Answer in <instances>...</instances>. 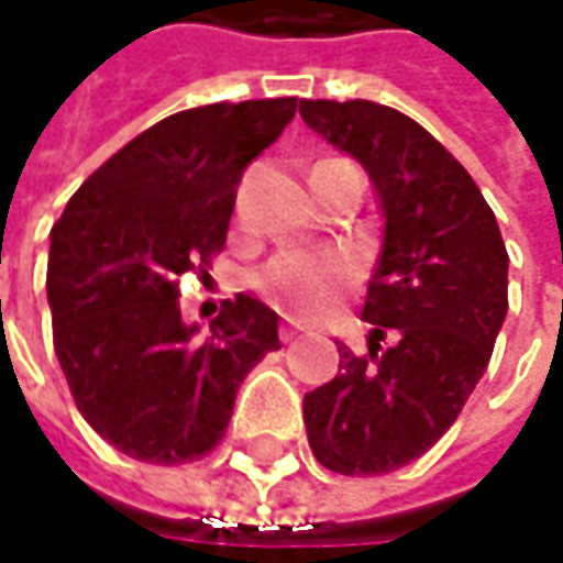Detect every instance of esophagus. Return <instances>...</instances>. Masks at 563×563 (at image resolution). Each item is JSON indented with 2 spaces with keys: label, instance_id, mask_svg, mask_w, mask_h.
Returning a JSON list of instances; mask_svg holds the SVG:
<instances>
[{
  "label": "esophagus",
  "instance_id": "34e87169",
  "mask_svg": "<svg viewBox=\"0 0 563 563\" xmlns=\"http://www.w3.org/2000/svg\"><path fill=\"white\" fill-rule=\"evenodd\" d=\"M303 332V325L300 322H294V319H288V322H282V329H278V338L282 341H294V338Z\"/></svg>",
  "mask_w": 563,
  "mask_h": 563
}]
</instances>
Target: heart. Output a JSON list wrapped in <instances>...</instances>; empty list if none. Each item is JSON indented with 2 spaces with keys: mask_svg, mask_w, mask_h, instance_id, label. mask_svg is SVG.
<instances>
[{
  "mask_svg": "<svg viewBox=\"0 0 563 563\" xmlns=\"http://www.w3.org/2000/svg\"><path fill=\"white\" fill-rule=\"evenodd\" d=\"M322 163H341V159H322ZM357 278L360 260L354 250H291V253H278L266 269L256 272L253 285L288 313L325 316L341 294L357 285Z\"/></svg>",
  "mask_w": 563,
  "mask_h": 563,
  "instance_id": "heart-1",
  "label": "heart"
}]
</instances>
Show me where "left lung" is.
Here are the masks:
<instances>
[{"instance_id": "8db88e82", "label": "left lung", "mask_w": 563, "mask_h": 563, "mask_svg": "<svg viewBox=\"0 0 563 563\" xmlns=\"http://www.w3.org/2000/svg\"><path fill=\"white\" fill-rule=\"evenodd\" d=\"M322 141L376 187L385 244L363 319L369 354L338 344V376L303 398L313 457L382 476L422 457L464 410L508 316V250L486 197L422 124L369 99H300ZM385 334L396 344L380 347Z\"/></svg>"}]
</instances>
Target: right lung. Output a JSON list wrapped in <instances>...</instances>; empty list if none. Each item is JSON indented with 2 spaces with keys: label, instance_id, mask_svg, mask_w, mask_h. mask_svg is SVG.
Returning a JSON list of instances; mask_svg holds the SVG:
<instances>
[{
  "label": "right lung",
  "instance_id": "1",
  "mask_svg": "<svg viewBox=\"0 0 563 563\" xmlns=\"http://www.w3.org/2000/svg\"><path fill=\"white\" fill-rule=\"evenodd\" d=\"M297 97L212 102L156 121L77 187L53 225V344L80 417L143 464L200 461L225 439L238 388L278 351V316L238 294L181 319V275L225 247L241 175Z\"/></svg>",
  "mask_w": 563,
  "mask_h": 563
}]
</instances>
